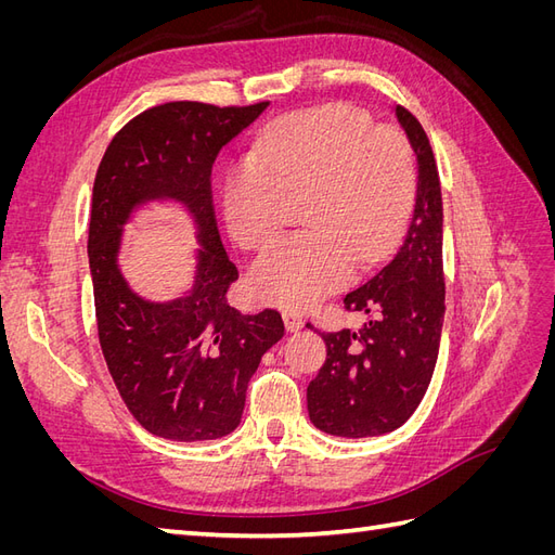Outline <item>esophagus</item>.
Listing matches in <instances>:
<instances>
[{
  "label": "esophagus",
  "mask_w": 555,
  "mask_h": 555,
  "mask_svg": "<svg viewBox=\"0 0 555 555\" xmlns=\"http://www.w3.org/2000/svg\"><path fill=\"white\" fill-rule=\"evenodd\" d=\"M282 317H284V326H287V331H298V328H304V324H306L304 314L296 312V310H284Z\"/></svg>",
  "instance_id": "obj_1"
}]
</instances>
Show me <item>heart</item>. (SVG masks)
Returning a JSON list of instances; mask_svg holds the SVG:
<instances>
[{"instance_id": "1", "label": "heart", "mask_w": 555, "mask_h": 555, "mask_svg": "<svg viewBox=\"0 0 555 555\" xmlns=\"http://www.w3.org/2000/svg\"><path fill=\"white\" fill-rule=\"evenodd\" d=\"M416 190L408 139L351 104L298 111L266 129L222 190L229 233L245 249L271 245L300 201L306 229L255 261L261 304L304 310L396 243Z\"/></svg>"}]
</instances>
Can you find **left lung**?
I'll use <instances>...</instances> for the list:
<instances>
[{"instance_id": "8db88e82", "label": "left lung", "mask_w": 555, "mask_h": 555, "mask_svg": "<svg viewBox=\"0 0 555 555\" xmlns=\"http://www.w3.org/2000/svg\"><path fill=\"white\" fill-rule=\"evenodd\" d=\"M416 155L414 210L393 257L345 296L367 312L359 331L322 333L326 363L308 386L310 422L338 438L391 433L422 402L440 351L444 319L442 192L422 122L396 106Z\"/></svg>"}]
</instances>
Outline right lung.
Here are the masks:
<instances>
[{"instance_id": "1", "label": "right lung", "mask_w": 555, "mask_h": 555, "mask_svg": "<svg viewBox=\"0 0 555 555\" xmlns=\"http://www.w3.org/2000/svg\"><path fill=\"white\" fill-rule=\"evenodd\" d=\"M266 106H153L115 133L96 169L88 255L99 345L131 416L164 440H217L236 428L249 377L284 335L278 310L229 306L238 268L222 247L210 192L217 153ZM150 197L180 199L199 227L195 287L173 305L139 299L116 268L121 224Z\"/></svg>"}]
</instances>
